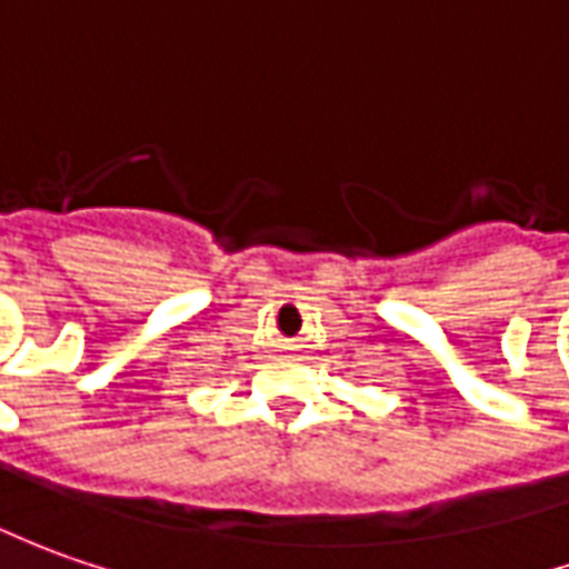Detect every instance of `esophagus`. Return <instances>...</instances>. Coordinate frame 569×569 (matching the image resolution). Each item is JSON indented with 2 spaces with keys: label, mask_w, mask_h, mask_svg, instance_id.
I'll return each mask as SVG.
<instances>
[{
  "label": "esophagus",
  "mask_w": 569,
  "mask_h": 569,
  "mask_svg": "<svg viewBox=\"0 0 569 569\" xmlns=\"http://www.w3.org/2000/svg\"><path fill=\"white\" fill-rule=\"evenodd\" d=\"M277 349L292 358V355H296V351H299L301 346H299V339H280V342H277Z\"/></svg>",
  "instance_id": "obj_1"
}]
</instances>
